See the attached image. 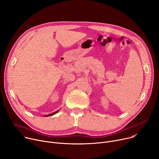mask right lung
Wrapping results in <instances>:
<instances>
[{"label": "right lung", "instance_id": "1", "mask_svg": "<svg viewBox=\"0 0 159 159\" xmlns=\"http://www.w3.org/2000/svg\"><path fill=\"white\" fill-rule=\"evenodd\" d=\"M58 111H59V110L58 111H56V112H53V113H51V114H48V115H47L46 116H52V115H54L55 114H56L57 112H58Z\"/></svg>", "mask_w": 159, "mask_h": 159}]
</instances>
